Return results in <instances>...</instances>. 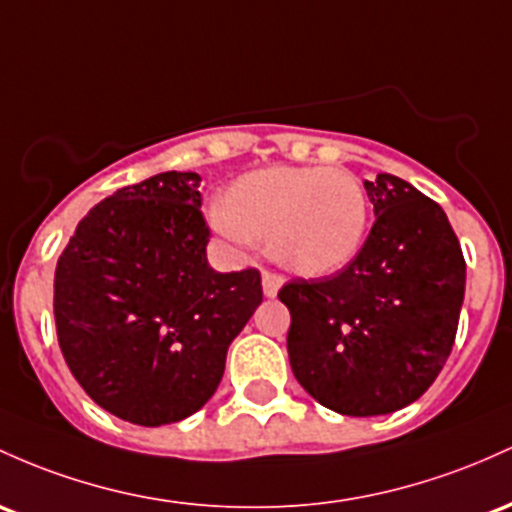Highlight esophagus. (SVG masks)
Wrapping results in <instances>:
<instances>
[{"label": "esophagus", "instance_id": "esophagus-1", "mask_svg": "<svg viewBox=\"0 0 512 512\" xmlns=\"http://www.w3.org/2000/svg\"><path fill=\"white\" fill-rule=\"evenodd\" d=\"M262 289L265 296H277V291L282 289V277L274 272H262Z\"/></svg>", "mask_w": 512, "mask_h": 512}]
</instances>
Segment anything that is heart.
I'll return each mask as SVG.
<instances>
[{
	"label": "heart",
	"instance_id": "obj_1",
	"mask_svg": "<svg viewBox=\"0 0 512 512\" xmlns=\"http://www.w3.org/2000/svg\"><path fill=\"white\" fill-rule=\"evenodd\" d=\"M362 182L335 167H265L235 179L211 223L228 243H269L277 265L301 277H328L350 265L369 230Z\"/></svg>",
	"mask_w": 512,
	"mask_h": 512
}]
</instances>
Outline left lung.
Returning <instances> with one entry per match:
<instances>
[{"instance_id":"left-lung-1","label":"left lung","mask_w":512,"mask_h":512,"mask_svg":"<svg viewBox=\"0 0 512 512\" xmlns=\"http://www.w3.org/2000/svg\"><path fill=\"white\" fill-rule=\"evenodd\" d=\"M376 221L345 269L291 279V372L342 415L393 413L418 401L445 367L464 301L466 262L437 201L393 177L364 182Z\"/></svg>"}]
</instances>
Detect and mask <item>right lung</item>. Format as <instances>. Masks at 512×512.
Segmentation results:
<instances>
[{
	"instance_id": "add662e5",
	"label": "right lung",
	"mask_w": 512,
	"mask_h": 512,
	"mask_svg": "<svg viewBox=\"0 0 512 512\" xmlns=\"http://www.w3.org/2000/svg\"><path fill=\"white\" fill-rule=\"evenodd\" d=\"M199 182L160 172L106 196L55 267V330L72 376L104 411L145 428L209 401L262 303L255 267H209Z\"/></svg>"
}]
</instances>
